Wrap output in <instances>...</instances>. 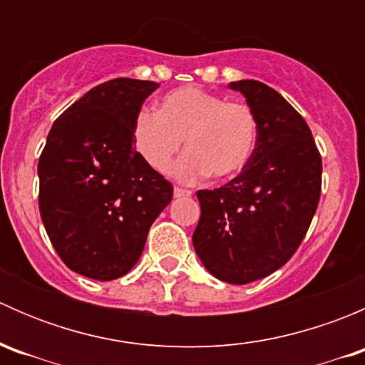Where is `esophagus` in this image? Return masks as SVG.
<instances>
[{
	"mask_svg": "<svg viewBox=\"0 0 365 365\" xmlns=\"http://www.w3.org/2000/svg\"><path fill=\"white\" fill-rule=\"evenodd\" d=\"M192 196V190L182 189V187H175V197H189Z\"/></svg>",
	"mask_w": 365,
	"mask_h": 365,
	"instance_id": "esophagus-1",
	"label": "esophagus"
}]
</instances>
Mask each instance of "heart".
I'll use <instances>...</instances> for the list:
<instances>
[{"mask_svg":"<svg viewBox=\"0 0 365 365\" xmlns=\"http://www.w3.org/2000/svg\"><path fill=\"white\" fill-rule=\"evenodd\" d=\"M257 135V116L247 104L227 102L196 86L165 93L157 113L141 111L132 127L135 152L159 173L171 168L185 139L189 152L173 168L182 182L240 175L252 159Z\"/></svg>","mask_w":365,"mask_h":365,"instance_id":"heart-1","label":"heart"}]
</instances>
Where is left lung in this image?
I'll use <instances>...</instances> for the list:
<instances>
[{
	"label": "left lung",
	"mask_w": 365,
	"mask_h": 365,
	"mask_svg": "<svg viewBox=\"0 0 365 365\" xmlns=\"http://www.w3.org/2000/svg\"><path fill=\"white\" fill-rule=\"evenodd\" d=\"M230 88L256 113L257 145L237 178L197 190L192 244L213 277L249 284L279 270L304 240L322 192V157L309 125L274 88L252 79Z\"/></svg>",
	"instance_id": "obj_1"
}]
</instances>
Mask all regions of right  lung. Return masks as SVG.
I'll list each match as a JSON object with an SVG mask.
<instances>
[{"mask_svg": "<svg viewBox=\"0 0 365 365\" xmlns=\"http://www.w3.org/2000/svg\"><path fill=\"white\" fill-rule=\"evenodd\" d=\"M159 84L118 77L54 121L38 160V206L58 256L76 274L113 281L132 270L173 185L135 152L132 127Z\"/></svg>", "mask_w": 365, "mask_h": 365, "instance_id": "1", "label": "right lung"}]
</instances>
